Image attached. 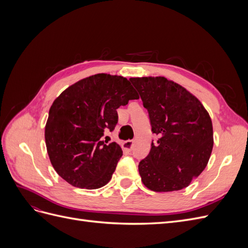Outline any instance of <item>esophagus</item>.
I'll return each instance as SVG.
<instances>
[{"mask_svg":"<svg viewBox=\"0 0 248 248\" xmlns=\"http://www.w3.org/2000/svg\"><path fill=\"white\" fill-rule=\"evenodd\" d=\"M132 144H133V140H128L124 141L123 144V149L126 150V151H131V148H132Z\"/></svg>","mask_w":248,"mask_h":248,"instance_id":"obj_1","label":"esophagus"}]
</instances>
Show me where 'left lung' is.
<instances>
[{"mask_svg": "<svg viewBox=\"0 0 248 248\" xmlns=\"http://www.w3.org/2000/svg\"><path fill=\"white\" fill-rule=\"evenodd\" d=\"M152 132L151 144L139 171L147 188L156 192L183 189L205 170L213 148V127L196 96L163 77L132 78Z\"/></svg>", "mask_w": 248, "mask_h": 248, "instance_id": "left-lung-1", "label": "left lung"}]
</instances>
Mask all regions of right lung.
Masks as SVG:
<instances>
[{"mask_svg": "<svg viewBox=\"0 0 248 248\" xmlns=\"http://www.w3.org/2000/svg\"><path fill=\"white\" fill-rule=\"evenodd\" d=\"M132 99L139 95L130 81L107 73L82 78L60 94L49 108L44 133L60 177L85 189L109 182L123 152L102 137L118 123L117 108Z\"/></svg>", "mask_w": 248, "mask_h": 248, "instance_id": "obj_1", "label": "right lung"}]
</instances>
